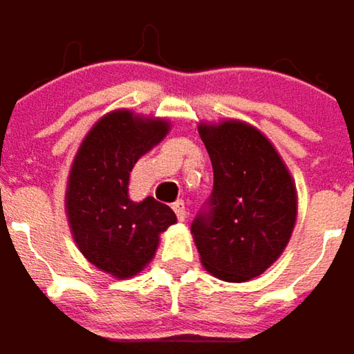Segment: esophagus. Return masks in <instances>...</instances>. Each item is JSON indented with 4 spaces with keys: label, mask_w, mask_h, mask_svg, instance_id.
I'll return each instance as SVG.
<instances>
[{
    "label": "esophagus",
    "mask_w": 354,
    "mask_h": 354,
    "mask_svg": "<svg viewBox=\"0 0 354 354\" xmlns=\"http://www.w3.org/2000/svg\"><path fill=\"white\" fill-rule=\"evenodd\" d=\"M174 212H176V216H178V221H184L186 218V207H184V203L182 201H178V203H174Z\"/></svg>",
    "instance_id": "obj_1"
}]
</instances>
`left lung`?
Wrapping results in <instances>:
<instances>
[{"label": "left lung", "mask_w": 354, "mask_h": 354, "mask_svg": "<svg viewBox=\"0 0 354 354\" xmlns=\"http://www.w3.org/2000/svg\"><path fill=\"white\" fill-rule=\"evenodd\" d=\"M214 184L190 231L203 266L247 281L281 255L296 223V186L270 140L241 121L201 125Z\"/></svg>", "instance_id": "obj_1"}]
</instances>
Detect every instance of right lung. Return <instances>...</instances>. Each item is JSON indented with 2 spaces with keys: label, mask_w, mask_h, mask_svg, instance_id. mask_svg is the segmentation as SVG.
Returning <instances> with one entry per match:
<instances>
[{
  "label": "right lung",
  "mask_w": 354,
  "mask_h": 354,
  "mask_svg": "<svg viewBox=\"0 0 354 354\" xmlns=\"http://www.w3.org/2000/svg\"><path fill=\"white\" fill-rule=\"evenodd\" d=\"M170 125L129 111L105 115L77 151L66 188V212L82 255L115 277L142 272L158 237L176 223L174 210L153 196L133 203L127 194L136 162L164 140Z\"/></svg>",
  "instance_id": "add662e5"
}]
</instances>
